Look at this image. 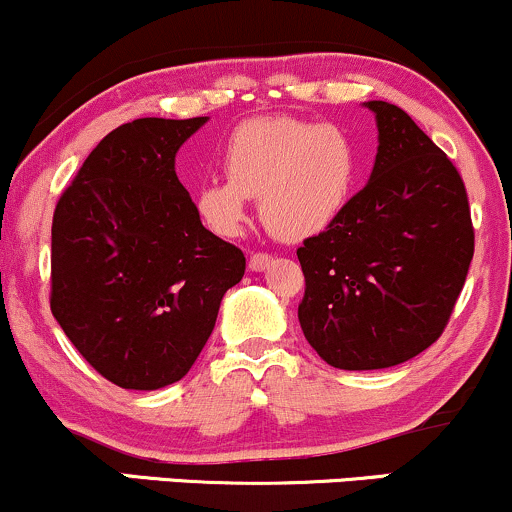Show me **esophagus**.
Returning <instances> with one entry per match:
<instances>
[{
  "mask_svg": "<svg viewBox=\"0 0 512 512\" xmlns=\"http://www.w3.org/2000/svg\"><path fill=\"white\" fill-rule=\"evenodd\" d=\"M269 262H272V255H267V252H255V255L250 257L248 267L252 272H262V269L269 267Z\"/></svg>",
  "mask_w": 512,
  "mask_h": 512,
  "instance_id": "34e87169",
  "label": "esophagus"
}]
</instances>
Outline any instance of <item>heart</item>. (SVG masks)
Segmentation results:
<instances>
[{
  "label": "heart",
  "instance_id": "heart-1",
  "mask_svg": "<svg viewBox=\"0 0 512 512\" xmlns=\"http://www.w3.org/2000/svg\"><path fill=\"white\" fill-rule=\"evenodd\" d=\"M226 180L197 187L195 209L216 236H238L248 199L260 197V219L286 243L320 236L344 209L361 173V154L339 125L298 117H255L231 132L221 156Z\"/></svg>",
  "mask_w": 512,
  "mask_h": 512
}]
</instances>
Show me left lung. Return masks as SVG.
Returning <instances> with one entry per match:
<instances>
[{"label": "left lung", "instance_id": "1", "mask_svg": "<svg viewBox=\"0 0 512 512\" xmlns=\"http://www.w3.org/2000/svg\"><path fill=\"white\" fill-rule=\"evenodd\" d=\"M366 108L378 122L370 180L296 252L303 334L342 370L390 368L428 349L448 325L474 255L467 190L450 158L397 105Z\"/></svg>", "mask_w": 512, "mask_h": 512}]
</instances>
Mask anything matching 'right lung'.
<instances>
[{
    "label": "right lung",
    "mask_w": 512,
    "mask_h": 512,
    "mask_svg": "<svg viewBox=\"0 0 512 512\" xmlns=\"http://www.w3.org/2000/svg\"><path fill=\"white\" fill-rule=\"evenodd\" d=\"M207 117H142L88 154L52 216L50 310L125 390L178 383L214 330L245 255L207 231L175 154Z\"/></svg>",
    "instance_id": "add662e5"
}]
</instances>
